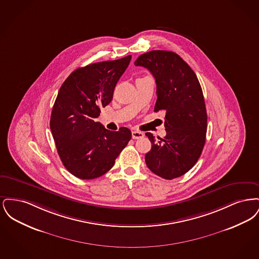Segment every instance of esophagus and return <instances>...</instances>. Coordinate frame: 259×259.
<instances>
[{"label": "esophagus", "instance_id": "esophagus-1", "mask_svg": "<svg viewBox=\"0 0 259 259\" xmlns=\"http://www.w3.org/2000/svg\"><path fill=\"white\" fill-rule=\"evenodd\" d=\"M144 137V133L140 131H132V138L133 139H142Z\"/></svg>", "mask_w": 259, "mask_h": 259}]
</instances>
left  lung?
Listing matches in <instances>:
<instances>
[{"mask_svg":"<svg viewBox=\"0 0 259 259\" xmlns=\"http://www.w3.org/2000/svg\"><path fill=\"white\" fill-rule=\"evenodd\" d=\"M136 66L147 68L156 81L154 111L165 112L166 136L146 133L151 149L148 169L166 180L179 178L197 162L206 142L207 111L203 91L192 69L177 53L152 50L140 55Z\"/></svg>","mask_w":259,"mask_h":259,"instance_id":"obj_1","label":"left lung"}]
</instances>
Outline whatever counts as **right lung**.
<instances>
[{
	"mask_svg": "<svg viewBox=\"0 0 259 259\" xmlns=\"http://www.w3.org/2000/svg\"><path fill=\"white\" fill-rule=\"evenodd\" d=\"M131 57L78 68L59 89L50 130L63 165L78 179L92 180L110 171L131 140V131L126 127L114 132L96 122L101 108L111 103Z\"/></svg>",
	"mask_w": 259,
	"mask_h": 259,
	"instance_id": "add662e5",
	"label": "right lung"
}]
</instances>
